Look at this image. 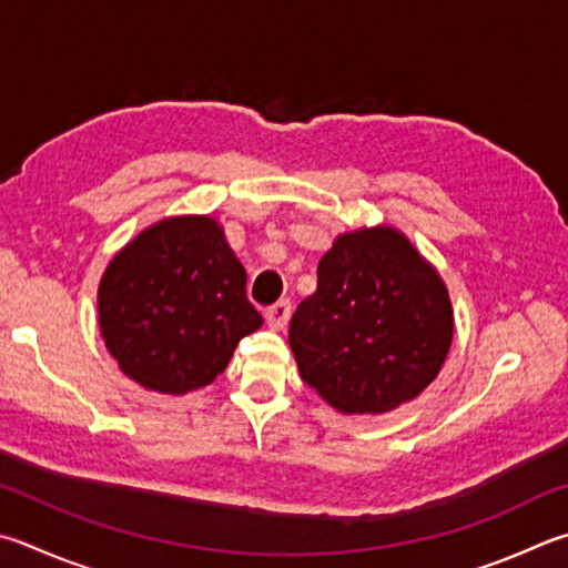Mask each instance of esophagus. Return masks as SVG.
<instances>
[{"label": "esophagus", "mask_w": 568, "mask_h": 568, "mask_svg": "<svg viewBox=\"0 0 568 568\" xmlns=\"http://www.w3.org/2000/svg\"><path fill=\"white\" fill-rule=\"evenodd\" d=\"M291 311H293L291 301H277L275 305H271L265 311L267 325H271L273 329H283L287 325V320H291Z\"/></svg>", "instance_id": "obj_1"}]
</instances>
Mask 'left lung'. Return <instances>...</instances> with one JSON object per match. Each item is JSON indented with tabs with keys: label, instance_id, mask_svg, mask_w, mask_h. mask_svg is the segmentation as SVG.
Wrapping results in <instances>:
<instances>
[{
	"label": "left lung",
	"instance_id": "8db88e82",
	"mask_svg": "<svg viewBox=\"0 0 568 568\" xmlns=\"http://www.w3.org/2000/svg\"><path fill=\"white\" fill-rule=\"evenodd\" d=\"M445 283L405 235L345 233L297 305L291 347L305 385L347 415H379L417 397L452 345Z\"/></svg>",
	"mask_w": 568,
	"mask_h": 568
}]
</instances>
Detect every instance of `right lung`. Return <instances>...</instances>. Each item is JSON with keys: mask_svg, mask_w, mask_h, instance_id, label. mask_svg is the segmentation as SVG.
I'll list each match as a JSON object with an SVG mask.
<instances>
[{"mask_svg": "<svg viewBox=\"0 0 568 568\" xmlns=\"http://www.w3.org/2000/svg\"><path fill=\"white\" fill-rule=\"evenodd\" d=\"M109 353L139 385L183 395L219 377L263 325L245 271L211 219H169L129 243L99 285Z\"/></svg>", "mask_w": 568, "mask_h": 568, "instance_id": "add662e5", "label": "right lung"}]
</instances>
